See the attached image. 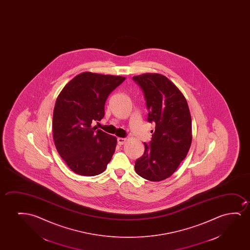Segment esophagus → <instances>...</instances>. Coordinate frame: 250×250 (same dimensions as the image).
<instances>
[{
    "label": "esophagus",
    "instance_id": "34e87169",
    "mask_svg": "<svg viewBox=\"0 0 250 250\" xmlns=\"http://www.w3.org/2000/svg\"><path fill=\"white\" fill-rule=\"evenodd\" d=\"M117 142H118V144H119V145H123V144L126 142V138L119 137V138L117 139Z\"/></svg>",
    "mask_w": 250,
    "mask_h": 250
}]
</instances>
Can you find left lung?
Listing matches in <instances>:
<instances>
[{
  "instance_id": "8db88e82",
  "label": "left lung",
  "mask_w": 250,
  "mask_h": 250,
  "mask_svg": "<svg viewBox=\"0 0 250 250\" xmlns=\"http://www.w3.org/2000/svg\"><path fill=\"white\" fill-rule=\"evenodd\" d=\"M146 101L147 121L155 123L149 144L135 161V170L149 181L169 178L186 157L192 140L191 116L181 91L169 79L158 73L135 76Z\"/></svg>"
}]
</instances>
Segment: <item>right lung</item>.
I'll list each match as a JSON object with an SVG mask.
<instances>
[{
    "mask_svg": "<svg viewBox=\"0 0 250 250\" xmlns=\"http://www.w3.org/2000/svg\"><path fill=\"white\" fill-rule=\"evenodd\" d=\"M125 79L83 72L72 79L57 97L53 113L55 147L77 174H101L113 157L116 137L93 127L92 123L104 117L107 96Z\"/></svg>",
    "mask_w": 250,
    "mask_h": 250,
    "instance_id": "right-lung-1",
    "label": "right lung"
}]
</instances>
